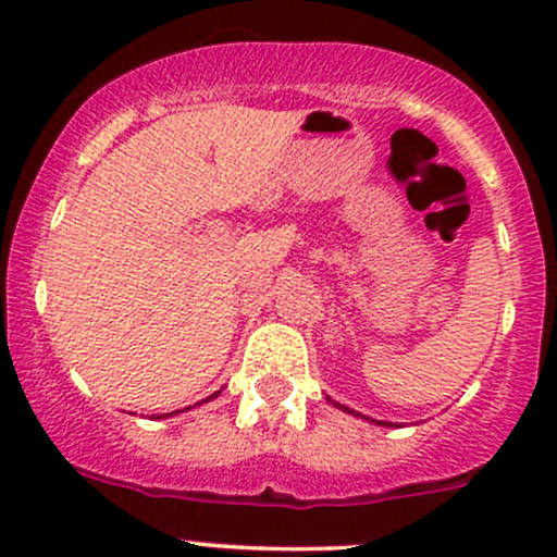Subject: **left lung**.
I'll return each instance as SVG.
<instances>
[{
	"label": "left lung",
	"mask_w": 557,
	"mask_h": 557,
	"mask_svg": "<svg viewBox=\"0 0 557 557\" xmlns=\"http://www.w3.org/2000/svg\"><path fill=\"white\" fill-rule=\"evenodd\" d=\"M330 403H332V406H335V408H343L345 413H354V417H361L359 411H350V408H348V406H343V403H335L332 398H330ZM361 419H369V417H361ZM372 421H374V419H372ZM374 424H382V426H395L393 421H374Z\"/></svg>",
	"instance_id": "left-lung-1"
}]
</instances>
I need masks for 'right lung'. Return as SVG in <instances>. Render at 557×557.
Listing matches in <instances>:
<instances>
[{"mask_svg":"<svg viewBox=\"0 0 557 557\" xmlns=\"http://www.w3.org/2000/svg\"><path fill=\"white\" fill-rule=\"evenodd\" d=\"M216 395H220V389H216V393L214 395H209V398H203L201 403H209V400H214L216 398ZM190 408V406H188ZM172 413H181V411H172ZM172 413H168V417H172Z\"/></svg>","mask_w":557,"mask_h":557,"instance_id":"right-lung-1","label":"right lung"}]
</instances>
